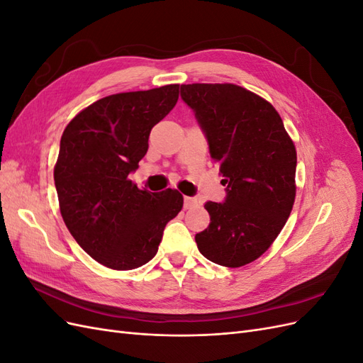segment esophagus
Listing matches in <instances>:
<instances>
[{"mask_svg": "<svg viewBox=\"0 0 363 363\" xmlns=\"http://www.w3.org/2000/svg\"><path fill=\"white\" fill-rule=\"evenodd\" d=\"M200 203L194 196H184V208H194V207H199Z\"/></svg>", "mask_w": 363, "mask_h": 363, "instance_id": "obj_1", "label": "esophagus"}]
</instances>
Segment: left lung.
I'll list each match as a JSON object with an SVG mask.
<instances>
[{
	"label": "left lung",
	"instance_id": "obj_1",
	"mask_svg": "<svg viewBox=\"0 0 363 363\" xmlns=\"http://www.w3.org/2000/svg\"><path fill=\"white\" fill-rule=\"evenodd\" d=\"M182 98L206 133L227 184L224 203L207 201L211 224L195 235L201 255L239 268L265 252L295 201L296 150L279 112L232 83L182 84Z\"/></svg>",
	"mask_w": 363,
	"mask_h": 363
}]
</instances>
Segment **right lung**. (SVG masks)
I'll return each mask as SVG.
<instances>
[{"label": "right lung", "mask_w": 363, "mask_h": 363, "mask_svg": "<svg viewBox=\"0 0 363 363\" xmlns=\"http://www.w3.org/2000/svg\"><path fill=\"white\" fill-rule=\"evenodd\" d=\"M179 89L167 84L104 96L77 113L62 135L54 164L62 218L77 244L111 269H135L155 257L164 227L183 207L177 189L155 194L128 179Z\"/></svg>", "instance_id": "add662e5"}]
</instances>
